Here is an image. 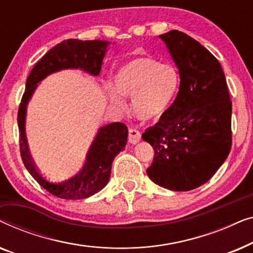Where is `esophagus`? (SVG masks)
Instances as JSON below:
<instances>
[{
    "label": "esophagus",
    "instance_id": "34e87169",
    "mask_svg": "<svg viewBox=\"0 0 253 253\" xmlns=\"http://www.w3.org/2000/svg\"><path fill=\"white\" fill-rule=\"evenodd\" d=\"M140 138H141V133L139 131L136 130V129H130L129 130V141L131 144H137L140 141Z\"/></svg>",
    "mask_w": 253,
    "mask_h": 253
}]
</instances>
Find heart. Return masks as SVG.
<instances>
[{
    "mask_svg": "<svg viewBox=\"0 0 253 253\" xmlns=\"http://www.w3.org/2000/svg\"><path fill=\"white\" fill-rule=\"evenodd\" d=\"M114 87L108 91L110 101L121 106L123 101L120 94L132 98L134 116L150 122L162 119L170 110L181 87V76L174 65L141 56L117 69Z\"/></svg>",
    "mask_w": 253,
    "mask_h": 253,
    "instance_id": "1",
    "label": "heart"
}]
</instances>
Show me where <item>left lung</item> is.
I'll list each match as a JSON object with an SVG mask.
<instances>
[{
  "label": "left lung",
  "mask_w": 253,
  "mask_h": 253,
  "mask_svg": "<svg viewBox=\"0 0 253 253\" xmlns=\"http://www.w3.org/2000/svg\"><path fill=\"white\" fill-rule=\"evenodd\" d=\"M181 76L170 110L143 139L154 150L147 175L171 191L206 183L231 147V101L221 64L203 44L181 31L161 34Z\"/></svg>",
  "instance_id": "1"
}]
</instances>
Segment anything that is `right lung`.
Returning <instances> with one entry per match:
<instances>
[{
  "mask_svg": "<svg viewBox=\"0 0 253 253\" xmlns=\"http://www.w3.org/2000/svg\"><path fill=\"white\" fill-rule=\"evenodd\" d=\"M109 44L110 42L103 40H63L44 54L27 77L25 93L17 117L19 126L20 155L24 166L32 177L43 189L58 198L85 199L105 188L110 178L114 159L126 145L127 127L126 124L120 122L109 123L99 127L86 153L81 170L65 181L49 182L40 174L31 158L25 133L27 105L36 92L38 84L55 72L67 69H79L94 77L99 76Z\"/></svg>",
  "mask_w": 253,
  "mask_h": 253,
  "instance_id": "right-lung-1",
  "label": "right lung"
}]
</instances>
